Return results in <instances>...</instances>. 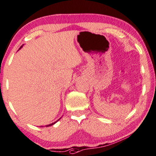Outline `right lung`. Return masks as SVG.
<instances>
[{
  "label": "right lung",
  "instance_id": "add662e5",
  "mask_svg": "<svg viewBox=\"0 0 156 156\" xmlns=\"http://www.w3.org/2000/svg\"><path fill=\"white\" fill-rule=\"evenodd\" d=\"M23 46H22V47H21L20 48V49H21V48H22V47H23ZM61 118H60V119H61ZM58 119V120H57V121H56L55 122H54V123H51V124H50L46 125V126H47H47H52V125H54V124H56V123L57 122H58V120H59V119ZM42 127H43V126H42Z\"/></svg>",
  "mask_w": 156,
  "mask_h": 156
}]
</instances>
